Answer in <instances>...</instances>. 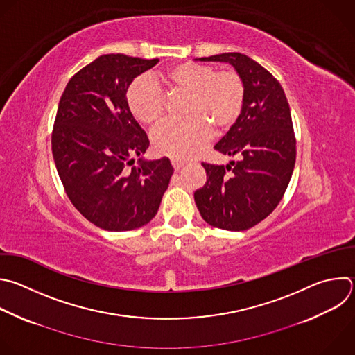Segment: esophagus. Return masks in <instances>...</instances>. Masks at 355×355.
I'll return each mask as SVG.
<instances>
[{
  "instance_id": "34e87169",
  "label": "esophagus",
  "mask_w": 355,
  "mask_h": 355,
  "mask_svg": "<svg viewBox=\"0 0 355 355\" xmlns=\"http://www.w3.org/2000/svg\"><path fill=\"white\" fill-rule=\"evenodd\" d=\"M171 164H173L174 170H175V171H178V170L185 164V162H184V160H181V159H175V157H173V159H171Z\"/></svg>"
}]
</instances>
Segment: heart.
Here are the masks:
<instances>
[{
	"mask_svg": "<svg viewBox=\"0 0 355 355\" xmlns=\"http://www.w3.org/2000/svg\"><path fill=\"white\" fill-rule=\"evenodd\" d=\"M156 83L168 96H184L180 121L162 124L152 134L157 153L191 157L206 144L209 130L228 131L240 118L245 103L243 78L231 69L193 62L174 64L156 75ZM148 79H135L127 89V104L132 116L146 127H155L166 114L167 100Z\"/></svg>",
	"mask_w": 355,
	"mask_h": 355,
	"instance_id": "b5f03b06",
	"label": "heart"
}]
</instances>
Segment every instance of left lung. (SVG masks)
Masks as SVG:
<instances>
[{
	"label": "left lung",
	"mask_w": 355,
	"mask_h": 355,
	"mask_svg": "<svg viewBox=\"0 0 355 355\" xmlns=\"http://www.w3.org/2000/svg\"><path fill=\"white\" fill-rule=\"evenodd\" d=\"M231 64L245 85L243 112L214 145L237 157L227 166L202 163L206 182L193 193L203 220L228 231L248 230L280 203L293 175L297 141L287 97L279 80L245 54L198 58Z\"/></svg>",
	"instance_id": "left-lung-1"
}]
</instances>
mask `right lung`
<instances>
[{"mask_svg": "<svg viewBox=\"0 0 355 355\" xmlns=\"http://www.w3.org/2000/svg\"><path fill=\"white\" fill-rule=\"evenodd\" d=\"M157 62L100 55L69 79L60 98L51 135L55 167L72 205L103 230L148 224L174 173L167 157L131 167L149 138L128 108L127 89Z\"/></svg>", "mask_w": 355, "mask_h": 355, "instance_id": "1", "label": "right lung"}]
</instances>
